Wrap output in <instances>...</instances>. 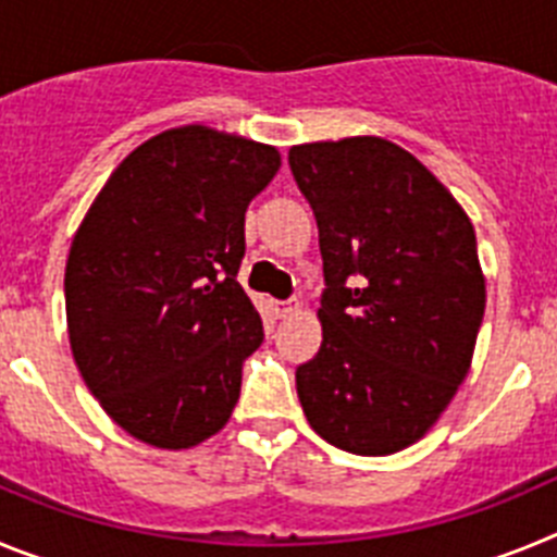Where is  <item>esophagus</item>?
<instances>
[{
  "label": "esophagus",
  "mask_w": 557,
  "mask_h": 557,
  "mask_svg": "<svg viewBox=\"0 0 557 557\" xmlns=\"http://www.w3.org/2000/svg\"><path fill=\"white\" fill-rule=\"evenodd\" d=\"M273 309L275 318H293V314L301 309V301H295V298H289V301H275Z\"/></svg>",
  "instance_id": "34e87169"
}]
</instances>
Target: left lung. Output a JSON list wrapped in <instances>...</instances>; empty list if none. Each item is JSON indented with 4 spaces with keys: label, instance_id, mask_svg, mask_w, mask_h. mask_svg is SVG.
Wrapping results in <instances>:
<instances>
[{
    "label": "left lung",
    "instance_id": "left-lung-1",
    "mask_svg": "<svg viewBox=\"0 0 557 557\" xmlns=\"http://www.w3.org/2000/svg\"><path fill=\"white\" fill-rule=\"evenodd\" d=\"M321 234V351L295 371L309 426L351 455L407 449L469 376L485 273L469 214L405 147H289Z\"/></svg>",
    "mask_w": 557,
    "mask_h": 557
}]
</instances>
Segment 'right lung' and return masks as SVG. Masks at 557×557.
<instances>
[{
	"mask_svg": "<svg viewBox=\"0 0 557 557\" xmlns=\"http://www.w3.org/2000/svg\"><path fill=\"white\" fill-rule=\"evenodd\" d=\"M282 170L273 145L209 125L156 133L111 172L66 259V329L113 424L191 449L234 412L262 318L236 282L245 211Z\"/></svg>",
	"mask_w": 557,
	"mask_h": 557,
	"instance_id": "add662e5",
	"label": "right lung"
}]
</instances>
